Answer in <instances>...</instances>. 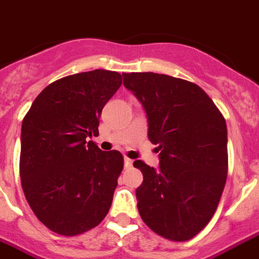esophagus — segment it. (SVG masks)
Instances as JSON below:
<instances>
[{"label": "esophagus", "instance_id": "34e87169", "mask_svg": "<svg viewBox=\"0 0 259 259\" xmlns=\"http://www.w3.org/2000/svg\"><path fill=\"white\" fill-rule=\"evenodd\" d=\"M123 165H125V167H132L133 161H132L130 158H127V157H125V158H123Z\"/></svg>", "mask_w": 259, "mask_h": 259}]
</instances>
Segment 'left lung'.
Wrapping results in <instances>:
<instances>
[{"mask_svg":"<svg viewBox=\"0 0 259 259\" xmlns=\"http://www.w3.org/2000/svg\"><path fill=\"white\" fill-rule=\"evenodd\" d=\"M148 117L158 145V169L141 159L136 190L141 218L158 235L188 241L215 213L228 177V129L222 113L198 85L158 73H122Z\"/></svg>","mask_w":259,"mask_h":259,"instance_id":"left-lung-1","label":"left lung"}]
</instances>
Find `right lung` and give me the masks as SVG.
I'll return each mask as SVG.
<instances>
[{"label": "right lung", "instance_id": "right-lung-1", "mask_svg": "<svg viewBox=\"0 0 259 259\" xmlns=\"http://www.w3.org/2000/svg\"><path fill=\"white\" fill-rule=\"evenodd\" d=\"M121 83L119 73L102 69L57 79L22 121V190L35 217L57 234L88 232L110 209L123 157L88 140L98 136L101 111Z\"/></svg>", "mask_w": 259, "mask_h": 259}]
</instances>
